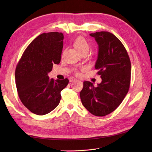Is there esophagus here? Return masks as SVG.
I'll use <instances>...</instances> for the list:
<instances>
[{"label": "esophagus", "mask_w": 152, "mask_h": 152, "mask_svg": "<svg viewBox=\"0 0 152 152\" xmlns=\"http://www.w3.org/2000/svg\"><path fill=\"white\" fill-rule=\"evenodd\" d=\"M76 80V79L75 78H73V77H70V79H69V80H70V82H73V81H75Z\"/></svg>", "instance_id": "esophagus-1"}]
</instances>
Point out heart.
Instances as JSON below:
<instances>
[{
	"mask_svg": "<svg viewBox=\"0 0 152 152\" xmlns=\"http://www.w3.org/2000/svg\"><path fill=\"white\" fill-rule=\"evenodd\" d=\"M73 44H74V46L76 48V49L78 50H79L81 53L84 52V51H86V50L88 51L89 49V44L88 42H87L86 39L83 36L77 37L75 39ZM84 69H85L84 68H82L80 69L75 68L74 70H73V72H74L75 74H79V70H84Z\"/></svg>",
	"mask_w": 152,
	"mask_h": 152,
	"instance_id": "1",
	"label": "heart"
}]
</instances>
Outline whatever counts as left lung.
Segmentation results:
<instances>
[{"instance_id": "1", "label": "left lung", "mask_w": 152, "mask_h": 152, "mask_svg": "<svg viewBox=\"0 0 152 152\" xmlns=\"http://www.w3.org/2000/svg\"><path fill=\"white\" fill-rule=\"evenodd\" d=\"M99 45L95 68L102 79L94 87L84 82L80 93L84 107L95 116L107 115L121 104L129 89L131 61L127 50L116 36L108 31L91 34Z\"/></svg>"}]
</instances>
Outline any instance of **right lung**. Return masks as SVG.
Returning <instances> with one entry per match:
<instances>
[{"mask_svg": "<svg viewBox=\"0 0 152 152\" xmlns=\"http://www.w3.org/2000/svg\"><path fill=\"white\" fill-rule=\"evenodd\" d=\"M62 33H44L26 48L15 70L16 86L22 103L30 111L43 115L59 104L61 91L68 85L63 80L49 79L48 73L59 63L63 46Z\"/></svg>", "mask_w": 152, "mask_h": 152, "instance_id": "1", "label": "right lung"}]
</instances>
